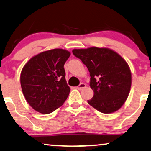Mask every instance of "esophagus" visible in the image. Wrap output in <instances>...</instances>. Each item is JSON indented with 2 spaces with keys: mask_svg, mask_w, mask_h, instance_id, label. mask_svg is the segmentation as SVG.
<instances>
[{
  "mask_svg": "<svg viewBox=\"0 0 151 151\" xmlns=\"http://www.w3.org/2000/svg\"><path fill=\"white\" fill-rule=\"evenodd\" d=\"M86 87H87V85H86V84H85V83H81V84H80L77 87V89H78V90H82L83 89H84V88H85Z\"/></svg>",
  "mask_w": 151,
  "mask_h": 151,
  "instance_id": "obj_1",
  "label": "esophagus"
}]
</instances>
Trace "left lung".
<instances>
[{"instance_id":"1","label":"left lung","mask_w":151,"mask_h":151,"mask_svg":"<svg viewBox=\"0 0 151 151\" xmlns=\"http://www.w3.org/2000/svg\"><path fill=\"white\" fill-rule=\"evenodd\" d=\"M72 52L90 73L93 96L88 103L104 114L120 109L128 99L132 84V74L126 60L108 48L92 46Z\"/></svg>"}]
</instances>
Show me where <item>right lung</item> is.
Listing matches in <instances>:
<instances>
[{
	"label": "right lung",
	"instance_id": "add662e5",
	"mask_svg": "<svg viewBox=\"0 0 151 151\" xmlns=\"http://www.w3.org/2000/svg\"><path fill=\"white\" fill-rule=\"evenodd\" d=\"M71 52L62 48L46 50L31 58L20 76L21 89L28 104L50 114L64 104L70 93L64 65Z\"/></svg>",
	"mask_w": 151,
	"mask_h": 151
}]
</instances>
